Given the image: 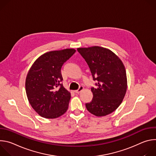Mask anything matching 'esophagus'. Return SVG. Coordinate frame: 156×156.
I'll list each match as a JSON object with an SVG mask.
<instances>
[{"mask_svg":"<svg viewBox=\"0 0 156 156\" xmlns=\"http://www.w3.org/2000/svg\"><path fill=\"white\" fill-rule=\"evenodd\" d=\"M83 90V86H80L77 90L75 91V93L78 94V93H80Z\"/></svg>","mask_w":156,"mask_h":156,"instance_id":"34e87169","label":"esophagus"}]
</instances>
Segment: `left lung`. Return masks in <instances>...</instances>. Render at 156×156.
Returning a JSON list of instances; mask_svg holds the SVG:
<instances>
[{
  "label": "left lung",
  "mask_w": 156,
  "mask_h": 156,
  "mask_svg": "<svg viewBox=\"0 0 156 156\" xmlns=\"http://www.w3.org/2000/svg\"><path fill=\"white\" fill-rule=\"evenodd\" d=\"M77 51L96 81V87L91 88L93 99L85 104L87 110L98 117L111 114L120 105L126 91V70L122 62L113 52L99 46Z\"/></svg>",
  "instance_id": "1"
}]
</instances>
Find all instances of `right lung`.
Returning a JSON list of instances; mask_svg holds the SVG:
<instances>
[{"label": "right lung", "instance_id": "obj_1", "mask_svg": "<svg viewBox=\"0 0 156 156\" xmlns=\"http://www.w3.org/2000/svg\"><path fill=\"white\" fill-rule=\"evenodd\" d=\"M76 52L73 49L51 51L33 64L26 78L28 99L36 112L46 119H55L66 112L71 98L63 86L61 69Z\"/></svg>", "mask_w": 156, "mask_h": 156}]
</instances>
